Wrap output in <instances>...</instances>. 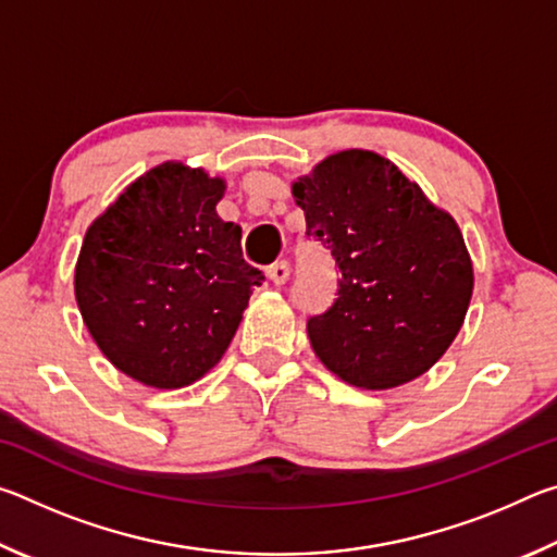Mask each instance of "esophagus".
<instances>
[{
  "label": "esophagus",
  "instance_id": "obj_1",
  "mask_svg": "<svg viewBox=\"0 0 557 557\" xmlns=\"http://www.w3.org/2000/svg\"><path fill=\"white\" fill-rule=\"evenodd\" d=\"M268 277L272 280V285H277V287L285 285V282L289 280V262L287 260L272 262V265L268 268Z\"/></svg>",
  "mask_w": 557,
  "mask_h": 557
}]
</instances>
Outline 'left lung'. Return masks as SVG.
<instances>
[{
  "label": "left lung",
  "instance_id": "obj_1",
  "mask_svg": "<svg viewBox=\"0 0 557 557\" xmlns=\"http://www.w3.org/2000/svg\"><path fill=\"white\" fill-rule=\"evenodd\" d=\"M307 238L336 270V299L307 319L314 354L338 379L385 391L425 373L465 322L471 260L449 213L373 152L324 159L292 186Z\"/></svg>",
  "mask_w": 557,
  "mask_h": 557
}]
</instances>
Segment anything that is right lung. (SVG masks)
<instances>
[{"instance_id": "1", "label": "right lung", "mask_w": 557, "mask_h": 557, "mask_svg": "<svg viewBox=\"0 0 557 557\" xmlns=\"http://www.w3.org/2000/svg\"><path fill=\"white\" fill-rule=\"evenodd\" d=\"M221 178L162 164L139 176L90 225L75 265L83 322L122 373L182 388L228 348L252 287L240 225L215 213Z\"/></svg>"}]
</instances>
